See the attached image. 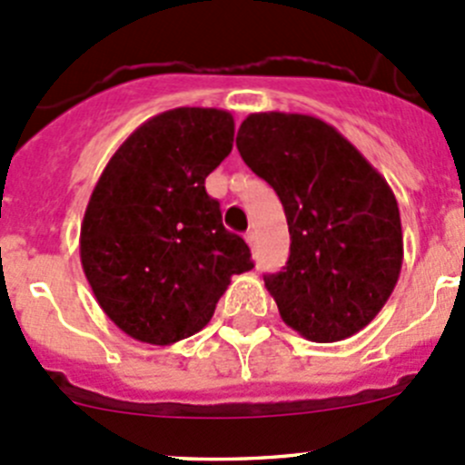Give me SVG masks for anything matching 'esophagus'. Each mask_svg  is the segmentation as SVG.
<instances>
[{"label":"esophagus","instance_id":"1","mask_svg":"<svg viewBox=\"0 0 465 465\" xmlns=\"http://www.w3.org/2000/svg\"><path fill=\"white\" fill-rule=\"evenodd\" d=\"M245 241L250 242V245H254V242H256V232H254V229H250V232L245 233Z\"/></svg>","mask_w":465,"mask_h":465}]
</instances>
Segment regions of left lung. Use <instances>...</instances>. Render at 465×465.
Instances as JSON below:
<instances>
[{
  "mask_svg": "<svg viewBox=\"0 0 465 465\" xmlns=\"http://www.w3.org/2000/svg\"><path fill=\"white\" fill-rule=\"evenodd\" d=\"M236 145L288 218L290 259L265 274L281 320L320 344L362 331L402 267L401 211L387 180L317 116L250 114Z\"/></svg>",
  "mask_w": 465,
  "mask_h": 465,
  "instance_id": "1",
  "label": "left lung"
}]
</instances>
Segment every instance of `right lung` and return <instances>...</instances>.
<instances>
[{"label": "right lung", "mask_w": 465, "mask_h": 465, "mask_svg": "<svg viewBox=\"0 0 465 465\" xmlns=\"http://www.w3.org/2000/svg\"><path fill=\"white\" fill-rule=\"evenodd\" d=\"M233 145V116L175 107L139 125L98 177L81 262L98 306L134 340L175 344L213 317L250 247L223 224L204 180Z\"/></svg>", "instance_id": "obj_1"}]
</instances>
